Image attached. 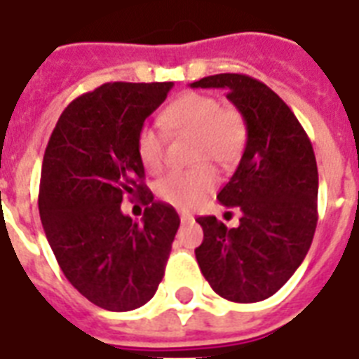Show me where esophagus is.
I'll return each mask as SVG.
<instances>
[{
	"label": "esophagus",
	"instance_id": "obj_1",
	"mask_svg": "<svg viewBox=\"0 0 359 359\" xmlns=\"http://www.w3.org/2000/svg\"><path fill=\"white\" fill-rule=\"evenodd\" d=\"M180 222H182V224L194 222V216H191V214H188V212H182V214H180Z\"/></svg>",
	"mask_w": 359,
	"mask_h": 359
}]
</instances>
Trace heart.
Returning <instances> with one entry per match:
<instances>
[{"label":"heart","instance_id":"heart-1","mask_svg":"<svg viewBox=\"0 0 359 359\" xmlns=\"http://www.w3.org/2000/svg\"><path fill=\"white\" fill-rule=\"evenodd\" d=\"M171 134L196 140L191 162L201 163L186 171H171L156 182V196L180 210L201 205L216 186V175L205 163L227 168L244 149L248 137L245 119L238 109L222 108L212 95L186 93L169 104L160 117ZM137 156L147 171L156 173L165 160V137L156 126L145 124L135 140Z\"/></svg>","mask_w":359,"mask_h":359}]
</instances>
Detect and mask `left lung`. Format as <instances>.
Here are the masks:
<instances>
[{"instance_id":"8db88e82","label":"left lung","mask_w":359,"mask_h":359,"mask_svg":"<svg viewBox=\"0 0 359 359\" xmlns=\"http://www.w3.org/2000/svg\"><path fill=\"white\" fill-rule=\"evenodd\" d=\"M191 87L225 89L248 126V141L218 201L240 208L238 227L201 216L196 259L212 290L225 300L253 304L276 294L306 259L317 229V160L306 130L262 81L216 74Z\"/></svg>"}]
</instances>
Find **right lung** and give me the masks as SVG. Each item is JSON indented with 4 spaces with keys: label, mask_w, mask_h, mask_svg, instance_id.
<instances>
[{
    "label": "right lung",
    "mask_w": 359,
    "mask_h": 359,
    "mask_svg": "<svg viewBox=\"0 0 359 359\" xmlns=\"http://www.w3.org/2000/svg\"><path fill=\"white\" fill-rule=\"evenodd\" d=\"M173 81H114L65 108L48 141L39 212L53 255L80 294L108 311L145 306L162 281L180 225L171 205L154 201L135 140ZM141 196L140 224L120 210Z\"/></svg>",
    "instance_id": "obj_1"
}]
</instances>
